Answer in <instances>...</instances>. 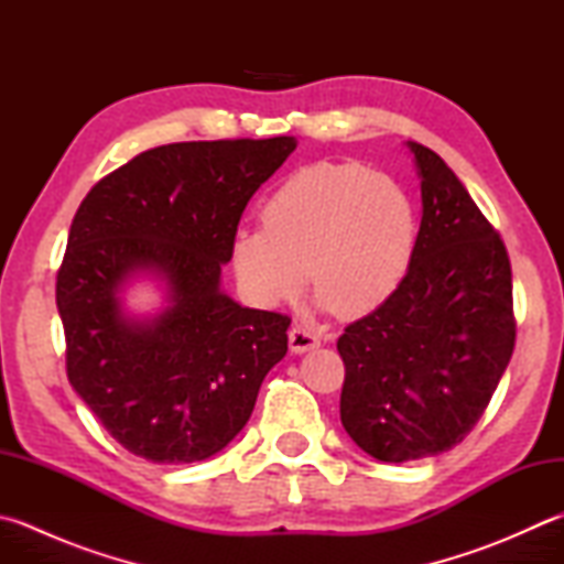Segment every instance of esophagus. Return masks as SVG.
<instances>
[{
	"instance_id": "obj_1",
	"label": "esophagus",
	"mask_w": 564,
	"mask_h": 564,
	"mask_svg": "<svg viewBox=\"0 0 564 564\" xmlns=\"http://www.w3.org/2000/svg\"><path fill=\"white\" fill-rule=\"evenodd\" d=\"M318 344V336L312 332V328H306L302 324H294L290 328V350L292 354H306V350L316 348Z\"/></svg>"
}]
</instances>
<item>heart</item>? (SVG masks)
Instances as JSON below:
<instances>
[{
	"label": "heart",
	"instance_id": "obj_1",
	"mask_svg": "<svg viewBox=\"0 0 564 564\" xmlns=\"http://www.w3.org/2000/svg\"><path fill=\"white\" fill-rule=\"evenodd\" d=\"M417 232V208L395 178L356 162H318L268 198L262 228L232 236L230 262L252 302H290L312 278L318 304L356 318L398 292Z\"/></svg>",
	"mask_w": 564,
	"mask_h": 564
}]
</instances>
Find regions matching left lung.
<instances>
[{
	"label": "left lung",
	"mask_w": 564,
	"mask_h": 564,
	"mask_svg": "<svg viewBox=\"0 0 564 564\" xmlns=\"http://www.w3.org/2000/svg\"><path fill=\"white\" fill-rule=\"evenodd\" d=\"M422 191L417 248L398 292L338 338L341 424L378 462L456 447L513 356L503 240L440 154L408 142Z\"/></svg>",
	"instance_id": "left-lung-1"
}]
</instances>
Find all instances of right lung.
<instances>
[{
  "mask_svg": "<svg viewBox=\"0 0 564 564\" xmlns=\"http://www.w3.org/2000/svg\"><path fill=\"white\" fill-rule=\"evenodd\" d=\"M294 150V137L154 147L83 198L56 280L66 368L127 452L204 462L250 420L290 316L240 306L220 268L248 200ZM137 279L163 292L154 315L126 310Z\"/></svg>",
  "mask_w": 564,
  "mask_h": 564,
  "instance_id": "obj_1",
  "label": "right lung"
}]
</instances>
